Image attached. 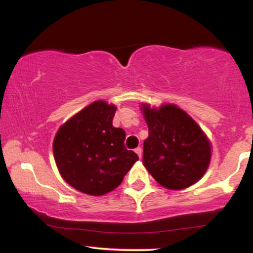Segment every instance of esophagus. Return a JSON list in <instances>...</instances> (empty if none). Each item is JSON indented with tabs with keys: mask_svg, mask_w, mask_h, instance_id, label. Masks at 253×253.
<instances>
[{
	"mask_svg": "<svg viewBox=\"0 0 253 253\" xmlns=\"http://www.w3.org/2000/svg\"><path fill=\"white\" fill-rule=\"evenodd\" d=\"M134 152H136V153L138 154V157L141 158V155H143V150H141L140 147H137L136 150H134Z\"/></svg>",
	"mask_w": 253,
	"mask_h": 253,
	"instance_id": "obj_1",
	"label": "esophagus"
}]
</instances>
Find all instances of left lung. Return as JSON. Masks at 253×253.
I'll use <instances>...</instances> for the list:
<instances>
[{"instance_id": "obj_1", "label": "left lung", "mask_w": 253, "mask_h": 253, "mask_svg": "<svg viewBox=\"0 0 253 253\" xmlns=\"http://www.w3.org/2000/svg\"><path fill=\"white\" fill-rule=\"evenodd\" d=\"M148 126L143 164L159 184L182 190L203 177L210 166L212 146L205 132L179 107H140Z\"/></svg>"}]
</instances>
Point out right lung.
I'll use <instances>...</instances> for the list:
<instances>
[{"mask_svg":"<svg viewBox=\"0 0 253 253\" xmlns=\"http://www.w3.org/2000/svg\"><path fill=\"white\" fill-rule=\"evenodd\" d=\"M115 105L92 102L60 126L53 141L65 182L86 195L103 196L122 183L138 155L124 146L126 131L113 126Z\"/></svg>","mask_w":253,"mask_h":253,"instance_id":"1","label":"right lung"}]
</instances>
